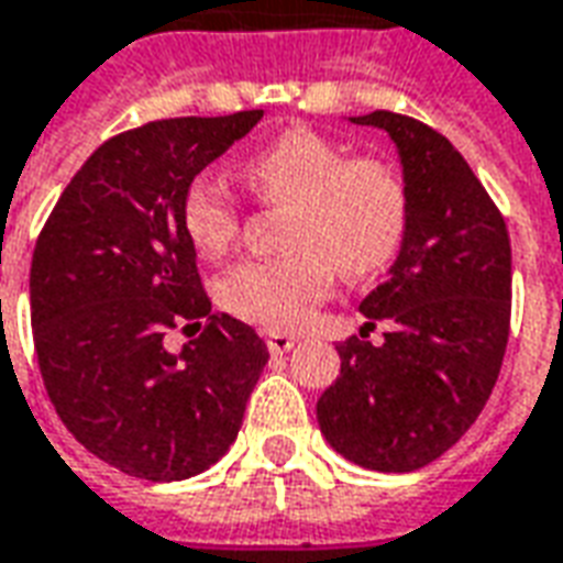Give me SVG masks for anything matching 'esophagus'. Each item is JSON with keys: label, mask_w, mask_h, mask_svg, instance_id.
Wrapping results in <instances>:
<instances>
[{"label": "esophagus", "mask_w": 563, "mask_h": 563, "mask_svg": "<svg viewBox=\"0 0 563 563\" xmlns=\"http://www.w3.org/2000/svg\"><path fill=\"white\" fill-rule=\"evenodd\" d=\"M265 344H268L271 353H286V350L295 347V335H289V332H268Z\"/></svg>", "instance_id": "1"}]
</instances>
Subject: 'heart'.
Returning a JSON list of instances; mask_svg holds the SVG:
<instances>
[{"label": "heart", "instance_id": "obj_1", "mask_svg": "<svg viewBox=\"0 0 563 563\" xmlns=\"http://www.w3.org/2000/svg\"><path fill=\"white\" fill-rule=\"evenodd\" d=\"M255 198L289 207L280 258H250L219 280V301L238 320L268 332H292L335 289L338 271L363 280L402 250L411 198L402 173L375 155L347 158L344 145L292 128L243 161ZM179 219L200 255H222L241 234V207L231 188L198 173L183 191Z\"/></svg>", "mask_w": 563, "mask_h": 563}]
</instances>
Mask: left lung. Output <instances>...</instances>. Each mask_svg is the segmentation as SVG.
Segmentation results:
<instances>
[{"label": "left lung", "mask_w": 563, "mask_h": 563, "mask_svg": "<svg viewBox=\"0 0 563 563\" xmlns=\"http://www.w3.org/2000/svg\"><path fill=\"white\" fill-rule=\"evenodd\" d=\"M390 133L411 198L390 277L365 295L368 329L338 344L341 375L317 402L325 442L377 473H415L470 430L500 375L512 313V246L473 167L418 118H350Z\"/></svg>", "instance_id": "obj_1"}]
</instances>
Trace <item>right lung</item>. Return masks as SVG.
I'll list each match as a JSON object with an SVG mask.
<instances>
[{
  "mask_svg": "<svg viewBox=\"0 0 563 563\" xmlns=\"http://www.w3.org/2000/svg\"><path fill=\"white\" fill-rule=\"evenodd\" d=\"M262 109L164 118L106 140L35 241L30 317L51 402L90 454L148 482L210 470L268 363L253 325L213 313L183 231L186 186ZM170 328H200L179 354Z\"/></svg>",
  "mask_w": 563,
  "mask_h": 563,
  "instance_id": "add662e5",
  "label": "right lung"
}]
</instances>
